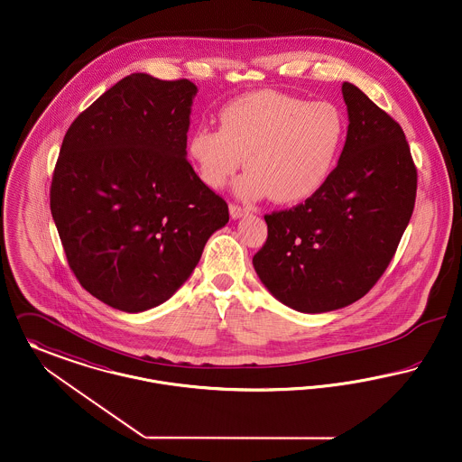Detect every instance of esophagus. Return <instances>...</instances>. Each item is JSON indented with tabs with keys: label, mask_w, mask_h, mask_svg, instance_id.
<instances>
[{
	"label": "esophagus",
	"mask_w": 462,
	"mask_h": 462,
	"mask_svg": "<svg viewBox=\"0 0 462 462\" xmlns=\"http://www.w3.org/2000/svg\"><path fill=\"white\" fill-rule=\"evenodd\" d=\"M229 216H231V219H242L245 216H248V210L243 208L240 205L231 203V205H229Z\"/></svg>",
	"instance_id": "1"
}]
</instances>
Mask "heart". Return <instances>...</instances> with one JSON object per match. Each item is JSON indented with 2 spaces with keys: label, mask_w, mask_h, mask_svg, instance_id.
I'll list each match as a JSON object with an SVG mask.
<instances>
[{
  "label": "heart",
  "mask_w": 462,
  "mask_h": 462,
  "mask_svg": "<svg viewBox=\"0 0 462 462\" xmlns=\"http://www.w3.org/2000/svg\"><path fill=\"white\" fill-rule=\"evenodd\" d=\"M220 128L199 126L188 151L205 186L222 189L242 169L236 184L245 199L269 196L295 205L315 196L339 160L346 120L330 102H310L283 92H255L227 104Z\"/></svg>",
  "instance_id": "b5f03b06"
}]
</instances>
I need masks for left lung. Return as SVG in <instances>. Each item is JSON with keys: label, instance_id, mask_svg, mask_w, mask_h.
<instances>
[{"label": "left lung", "instance_id": "8db88e82", "mask_svg": "<svg viewBox=\"0 0 462 462\" xmlns=\"http://www.w3.org/2000/svg\"><path fill=\"white\" fill-rule=\"evenodd\" d=\"M347 135L339 163L315 196L266 216L254 269L299 313L346 308L386 271L412 217L417 171L402 126L353 83H342Z\"/></svg>", "mask_w": 462, "mask_h": 462}]
</instances>
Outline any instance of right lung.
Returning <instances> with one entry per match:
<instances>
[{
    "label": "right lung",
    "mask_w": 462,
    "mask_h": 462,
    "mask_svg": "<svg viewBox=\"0 0 462 462\" xmlns=\"http://www.w3.org/2000/svg\"><path fill=\"white\" fill-rule=\"evenodd\" d=\"M196 92L189 79L130 74L62 141L50 210L68 263L85 291L125 313L169 300L229 220L186 160Z\"/></svg>",
    "instance_id": "right-lung-1"
}]
</instances>
